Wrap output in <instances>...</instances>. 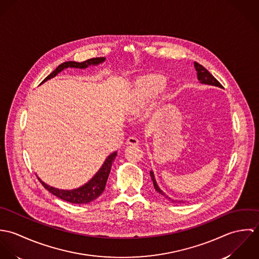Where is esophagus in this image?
I'll list each match as a JSON object with an SVG mask.
<instances>
[{"instance_id":"1","label":"esophagus","mask_w":259,"mask_h":259,"mask_svg":"<svg viewBox=\"0 0 259 259\" xmlns=\"http://www.w3.org/2000/svg\"><path fill=\"white\" fill-rule=\"evenodd\" d=\"M125 144H126V145H132V146L138 145V144H139V140H138L137 138H135V137H130V138L126 140Z\"/></svg>"}]
</instances>
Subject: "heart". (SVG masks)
Here are the masks:
<instances>
[{
	"label": "heart",
	"mask_w": 259,
	"mask_h": 259,
	"mask_svg": "<svg viewBox=\"0 0 259 259\" xmlns=\"http://www.w3.org/2000/svg\"><path fill=\"white\" fill-rule=\"evenodd\" d=\"M164 80L156 76H146L136 82L132 102V111L139 113L144 111L148 104L163 89Z\"/></svg>",
	"instance_id": "obj_1"
}]
</instances>
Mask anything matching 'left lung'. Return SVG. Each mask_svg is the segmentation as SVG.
I'll use <instances>...</instances> for the list:
<instances>
[{
    "label": "left lung",
    "instance_id": "obj_1",
    "mask_svg": "<svg viewBox=\"0 0 259 259\" xmlns=\"http://www.w3.org/2000/svg\"><path fill=\"white\" fill-rule=\"evenodd\" d=\"M193 65H194V69H195L196 74H197V79L199 80L200 83H204V84H209V85H214V87L222 88L221 82H220L212 74H210L203 66L199 65V64L196 63V62H194ZM149 176H150V178H151V181H152V184H153V186H154L155 190H156L159 194H161L162 196H164L165 198H167L169 201H171V202H174V203H175V202H180V203H181V202H184L183 200H174L171 197L167 196V195L159 188V186L157 185V183H156V181H155L154 174H153L152 170L149 171Z\"/></svg>",
    "mask_w": 259,
    "mask_h": 259
}]
</instances>
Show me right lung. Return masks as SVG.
Masks as SVG:
<instances>
[{
	"instance_id": "1",
	"label": "right lung",
	"mask_w": 259,
	"mask_h": 259,
	"mask_svg": "<svg viewBox=\"0 0 259 259\" xmlns=\"http://www.w3.org/2000/svg\"><path fill=\"white\" fill-rule=\"evenodd\" d=\"M105 61H106V58H94V59H90V60L81 62V63L73 62V61L65 62V63L61 64L52 74H49L41 81V83L47 81L48 79L53 78L54 76H56L57 74L61 73L62 71H64L65 69H68V68L87 69L90 66H98V65L104 63ZM116 153L117 152L114 151L106 158L105 162L103 163L101 168L98 170V172L87 184H84L77 188H74V189L56 188V187H53L51 185L45 184L38 177H37V179H38L39 183H41V185H44V187L47 190H49L51 193H53L54 195H56L57 197H59L65 201L76 203V204L89 203V202L95 200L96 198H98L104 192L109 175L111 172V164L116 156Z\"/></svg>"
}]
</instances>
